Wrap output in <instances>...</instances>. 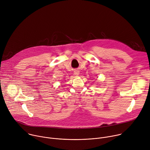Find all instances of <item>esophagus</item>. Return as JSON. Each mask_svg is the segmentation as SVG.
Here are the masks:
<instances>
[{
    "label": "esophagus",
    "mask_w": 150,
    "mask_h": 150,
    "mask_svg": "<svg viewBox=\"0 0 150 150\" xmlns=\"http://www.w3.org/2000/svg\"><path fill=\"white\" fill-rule=\"evenodd\" d=\"M79 74V72L78 71H76L75 72V75L76 76H78Z\"/></svg>",
    "instance_id": "1"
}]
</instances>
